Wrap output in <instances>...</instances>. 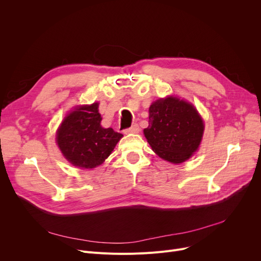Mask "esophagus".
<instances>
[{"label": "esophagus", "mask_w": 261, "mask_h": 261, "mask_svg": "<svg viewBox=\"0 0 261 261\" xmlns=\"http://www.w3.org/2000/svg\"><path fill=\"white\" fill-rule=\"evenodd\" d=\"M139 131H140L139 125L138 123H134V125H132L130 128L125 130V133H138Z\"/></svg>", "instance_id": "34e87169"}]
</instances>
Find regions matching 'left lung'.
I'll return each instance as SVG.
<instances>
[{"label":"left lung","mask_w":261,"mask_h":261,"mask_svg":"<svg viewBox=\"0 0 261 261\" xmlns=\"http://www.w3.org/2000/svg\"><path fill=\"white\" fill-rule=\"evenodd\" d=\"M204 122L197 109L173 96L161 98L149 108L145 138L163 160L180 164L196 152L202 141Z\"/></svg>","instance_id":"obj_1"}]
</instances>
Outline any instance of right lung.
Returning a JSON list of instances; mask_svg holds the SVG:
<instances>
[{
    "label": "right lung",
    "mask_w": 261,
    "mask_h": 261,
    "mask_svg": "<svg viewBox=\"0 0 261 261\" xmlns=\"http://www.w3.org/2000/svg\"><path fill=\"white\" fill-rule=\"evenodd\" d=\"M98 102L76 107L68 113L57 131V144L72 165L92 169L112 153L122 134L102 128Z\"/></svg>",
    "instance_id": "1"
}]
</instances>
